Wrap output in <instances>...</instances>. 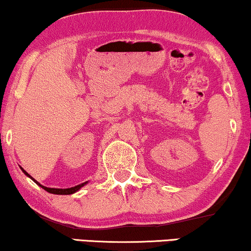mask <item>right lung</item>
Here are the masks:
<instances>
[{
    "label": "right lung",
    "instance_id": "right-lung-1",
    "mask_svg": "<svg viewBox=\"0 0 251 251\" xmlns=\"http://www.w3.org/2000/svg\"><path fill=\"white\" fill-rule=\"evenodd\" d=\"M22 170L24 171V174L27 175V176H28V177H30L29 175L27 174L25 170H24V169H22ZM30 178H32V177H30ZM32 179H33V178H32ZM33 180L35 181V183H36L37 185H39V186L44 188V190H46L47 192H49V193H52V194H61V195H65V194H73V193H75V192H76V191L80 190V188H81L82 186H84V185L87 184V181H85V183L77 185V186H74V187H71V188H64V190H63V188H49V187L42 186V185H41L40 183H37V181H36L35 179H33Z\"/></svg>",
    "mask_w": 251,
    "mask_h": 251
}]
</instances>
